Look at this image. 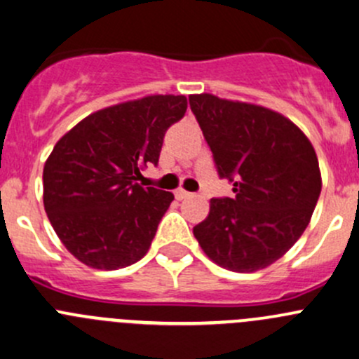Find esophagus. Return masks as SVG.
Wrapping results in <instances>:
<instances>
[{"instance_id": "34e87169", "label": "esophagus", "mask_w": 359, "mask_h": 359, "mask_svg": "<svg viewBox=\"0 0 359 359\" xmlns=\"http://www.w3.org/2000/svg\"><path fill=\"white\" fill-rule=\"evenodd\" d=\"M191 196H193V194L187 193V191H184V189H177L175 191L177 200H187V198H191Z\"/></svg>"}]
</instances>
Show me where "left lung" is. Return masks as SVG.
Wrapping results in <instances>:
<instances>
[{"label":"left lung","instance_id":"left-lung-1","mask_svg":"<svg viewBox=\"0 0 359 359\" xmlns=\"http://www.w3.org/2000/svg\"><path fill=\"white\" fill-rule=\"evenodd\" d=\"M191 111L233 198H212L193 233L215 264L252 273L283 257L302 236L321 193L309 139L278 112L210 93L189 97Z\"/></svg>","mask_w":359,"mask_h":359}]
</instances>
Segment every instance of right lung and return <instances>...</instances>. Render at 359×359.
<instances>
[{
	"label": "right lung",
	"instance_id": "right-lung-1",
	"mask_svg": "<svg viewBox=\"0 0 359 359\" xmlns=\"http://www.w3.org/2000/svg\"><path fill=\"white\" fill-rule=\"evenodd\" d=\"M184 95H151L86 116L55 144L43 170V203L69 252L95 269L132 266L151 247L173 194L142 187Z\"/></svg>",
	"mask_w": 359,
	"mask_h": 359
}]
</instances>
